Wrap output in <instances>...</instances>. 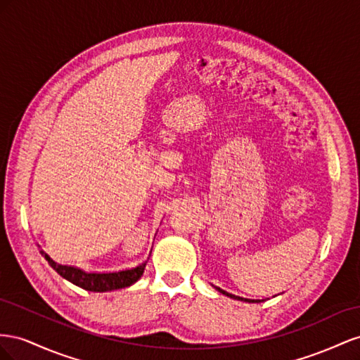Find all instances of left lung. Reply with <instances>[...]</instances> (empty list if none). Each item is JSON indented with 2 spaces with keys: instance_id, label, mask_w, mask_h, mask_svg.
Here are the masks:
<instances>
[{
  "instance_id": "1",
  "label": "left lung",
  "mask_w": 360,
  "mask_h": 360,
  "mask_svg": "<svg viewBox=\"0 0 360 360\" xmlns=\"http://www.w3.org/2000/svg\"><path fill=\"white\" fill-rule=\"evenodd\" d=\"M215 290H217L219 292H221V294H224V295H228V297H232V299H237V300H244V302H258V300H250V299H241V297H238V295H233V294H229V292H226V291H223V290H220L219 286H215Z\"/></svg>"
}]
</instances>
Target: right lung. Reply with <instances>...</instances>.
I'll use <instances>...</instances> for the list:
<instances>
[{
	"instance_id": "add662e5",
	"label": "right lung",
	"mask_w": 360,
	"mask_h": 360,
	"mask_svg": "<svg viewBox=\"0 0 360 360\" xmlns=\"http://www.w3.org/2000/svg\"><path fill=\"white\" fill-rule=\"evenodd\" d=\"M44 255L48 264L53 266L61 277H65L66 281L79 286V288L87 290V291H95V292L119 290V288H125V286L132 285L140 279L146 266V262H145L134 266V269H128V270H119V271H110V273H86L83 270L75 269V266L72 265L57 264L51 259L46 253Z\"/></svg>"
}]
</instances>
